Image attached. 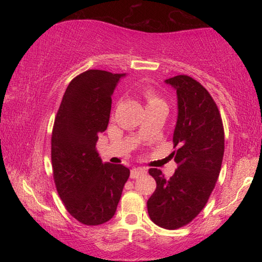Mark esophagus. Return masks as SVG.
Masks as SVG:
<instances>
[{
	"label": "esophagus",
	"mask_w": 262,
	"mask_h": 262,
	"mask_svg": "<svg viewBox=\"0 0 262 262\" xmlns=\"http://www.w3.org/2000/svg\"><path fill=\"white\" fill-rule=\"evenodd\" d=\"M147 173V170H145L144 167H141V166H137V167H134L132 168L130 171V178L135 179V178H139V177L143 176Z\"/></svg>",
	"instance_id": "34e87169"
}]
</instances>
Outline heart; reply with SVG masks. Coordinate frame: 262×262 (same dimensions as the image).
<instances>
[{
	"instance_id": "obj_1",
	"label": "heart",
	"mask_w": 262,
	"mask_h": 262,
	"mask_svg": "<svg viewBox=\"0 0 262 262\" xmlns=\"http://www.w3.org/2000/svg\"><path fill=\"white\" fill-rule=\"evenodd\" d=\"M144 97H145V99H147L148 106L164 104V101L161 98H159V97L156 94H155V91L151 90V89H145V90H144Z\"/></svg>"
}]
</instances>
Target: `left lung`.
I'll use <instances>...</instances> for the list:
<instances>
[{
  "label": "left lung",
  "mask_w": 262,
  "mask_h": 262,
  "mask_svg": "<svg viewBox=\"0 0 262 262\" xmlns=\"http://www.w3.org/2000/svg\"><path fill=\"white\" fill-rule=\"evenodd\" d=\"M165 83L177 92L173 143L178 149L170 157L178 168L170 179L158 168H150L157 187L147 207L155 224L174 230L188 224L206 206L223 161L224 130L214 99L200 83L186 75Z\"/></svg>",
  "instance_id": "1"
}]
</instances>
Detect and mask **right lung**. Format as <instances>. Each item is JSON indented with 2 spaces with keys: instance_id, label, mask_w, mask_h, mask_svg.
<instances>
[{
  "instance_id": "obj_1",
  "label": "right lung",
  "mask_w": 262,
  "mask_h": 262,
  "mask_svg": "<svg viewBox=\"0 0 262 262\" xmlns=\"http://www.w3.org/2000/svg\"><path fill=\"white\" fill-rule=\"evenodd\" d=\"M126 74L91 69L66 90L52 134L53 176L70 215L86 225L110 221L129 168L103 163L96 143L108 125L113 92Z\"/></svg>"
}]
</instances>
